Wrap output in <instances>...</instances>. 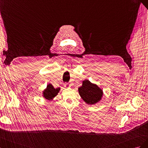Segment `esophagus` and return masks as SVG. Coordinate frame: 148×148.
I'll return each instance as SVG.
<instances>
[{
    "mask_svg": "<svg viewBox=\"0 0 148 148\" xmlns=\"http://www.w3.org/2000/svg\"><path fill=\"white\" fill-rule=\"evenodd\" d=\"M64 86L66 87H71V84H69V83H66L64 84Z\"/></svg>",
    "mask_w": 148,
    "mask_h": 148,
    "instance_id": "34e87169",
    "label": "esophagus"
}]
</instances>
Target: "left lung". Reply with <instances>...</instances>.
I'll use <instances>...</instances> for the list:
<instances>
[{"instance_id":"8db88e82","label":"left lung","mask_w":148,"mask_h":148,"mask_svg":"<svg viewBox=\"0 0 148 148\" xmlns=\"http://www.w3.org/2000/svg\"><path fill=\"white\" fill-rule=\"evenodd\" d=\"M79 93L84 102L89 105L99 102L103 95L102 90L88 80L84 81L82 86L79 87Z\"/></svg>"}]
</instances>
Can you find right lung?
<instances>
[{
    "label": "right lung",
    "instance_id": "right-lung-1",
    "mask_svg": "<svg viewBox=\"0 0 148 148\" xmlns=\"http://www.w3.org/2000/svg\"><path fill=\"white\" fill-rule=\"evenodd\" d=\"M60 90V88H54L51 84H48L47 87H46V89L43 92L44 97L48 100L52 99L57 95Z\"/></svg>",
    "mask_w": 148,
    "mask_h": 148
}]
</instances>
